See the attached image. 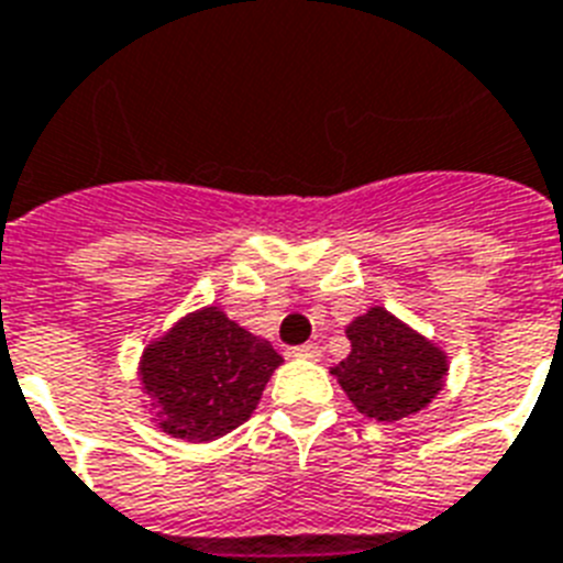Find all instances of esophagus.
Instances as JSON below:
<instances>
[{"mask_svg":"<svg viewBox=\"0 0 563 563\" xmlns=\"http://www.w3.org/2000/svg\"><path fill=\"white\" fill-rule=\"evenodd\" d=\"M291 353H295V358L318 361V358H321V346H318V344H300V346H295Z\"/></svg>","mask_w":563,"mask_h":563,"instance_id":"obj_1","label":"esophagus"}]
</instances>
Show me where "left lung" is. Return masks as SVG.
I'll list each match as a JSON object with an SVG mask.
<instances>
[{"label":"left lung","mask_w":563,"mask_h":563,"mask_svg":"<svg viewBox=\"0 0 563 563\" xmlns=\"http://www.w3.org/2000/svg\"><path fill=\"white\" fill-rule=\"evenodd\" d=\"M350 355L332 367L358 413L399 422L419 413L442 390L448 355L382 306L346 327Z\"/></svg>","instance_id":"obj_1"}]
</instances>
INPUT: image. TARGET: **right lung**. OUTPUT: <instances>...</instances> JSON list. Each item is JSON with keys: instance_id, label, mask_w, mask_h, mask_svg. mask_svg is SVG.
<instances>
[{"instance_id": "obj_1", "label": "right lung", "mask_w": 563, "mask_h": 563, "mask_svg": "<svg viewBox=\"0 0 563 563\" xmlns=\"http://www.w3.org/2000/svg\"><path fill=\"white\" fill-rule=\"evenodd\" d=\"M280 364L266 338L251 335L219 306H208L144 350L139 376L164 433L210 442L254 413Z\"/></svg>"}]
</instances>
